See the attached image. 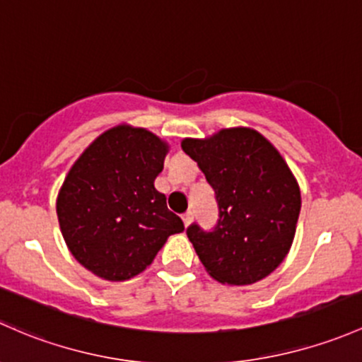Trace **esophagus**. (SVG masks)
Listing matches in <instances>:
<instances>
[{"mask_svg": "<svg viewBox=\"0 0 362 362\" xmlns=\"http://www.w3.org/2000/svg\"><path fill=\"white\" fill-rule=\"evenodd\" d=\"M192 219H193V209H188V211L182 214V221H185V225L188 226L189 223H192Z\"/></svg>", "mask_w": 362, "mask_h": 362, "instance_id": "obj_1", "label": "esophagus"}]
</instances>
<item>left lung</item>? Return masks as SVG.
<instances>
[{"mask_svg": "<svg viewBox=\"0 0 362 362\" xmlns=\"http://www.w3.org/2000/svg\"><path fill=\"white\" fill-rule=\"evenodd\" d=\"M181 146L206 174L219 211L212 230L197 223L186 230L200 262L223 284L262 281L284 262L296 232L301 195L288 163L245 127Z\"/></svg>", "mask_w": 362, "mask_h": 362, "instance_id": "8db88e82", "label": "left lung"}]
</instances>
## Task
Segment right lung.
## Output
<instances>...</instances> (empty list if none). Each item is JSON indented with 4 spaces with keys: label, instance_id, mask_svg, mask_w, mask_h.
Returning a JSON list of instances; mask_svg holds the SVG:
<instances>
[{
    "label": "right lung",
    "instance_id": "obj_1",
    "mask_svg": "<svg viewBox=\"0 0 362 362\" xmlns=\"http://www.w3.org/2000/svg\"><path fill=\"white\" fill-rule=\"evenodd\" d=\"M167 144L129 125L100 134L71 167L57 218L71 255L106 281H127L155 259L167 237L185 230L155 189Z\"/></svg>",
    "mask_w": 362,
    "mask_h": 362
}]
</instances>
